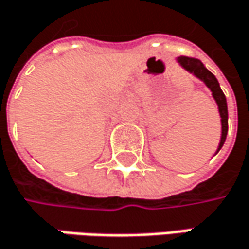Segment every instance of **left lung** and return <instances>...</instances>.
Instances as JSON below:
<instances>
[{"mask_svg": "<svg viewBox=\"0 0 249 249\" xmlns=\"http://www.w3.org/2000/svg\"><path fill=\"white\" fill-rule=\"evenodd\" d=\"M178 62L180 63L183 69H186L187 71H190L192 74H195L197 79L204 81V84L212 90L213 97L218 106L220 111V117H221V139H220V145L217 152L221 149V146L224 145L227 138V131H228V110H227V100L226 95L223 93V90L220 89V84L215 79V76L213 74L210 70H207L204 65L195 57H187V56H180L178 57Z\"/></svg>", "mask_w": 249, "mask_h": 249, "instance_id": "obj_1", "label": "left lung"}]
</instances>
